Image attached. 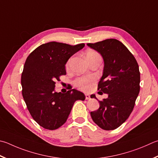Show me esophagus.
<instances>
[{
	"label": "esophagus",
	"instance_id": "esophagus-1",
	"mask_svg": "<svg viewBox=\"0 0 158 158\" xmlns=\"http://www.w3.org/2000/svg\"><path fill=\"white\" fill-rule=\"evenodd\" d=\"M85 99H90V94H85Z\"/></svg>",
	"mask_w": 158,
	"mask_h": 158
}]
</instances>
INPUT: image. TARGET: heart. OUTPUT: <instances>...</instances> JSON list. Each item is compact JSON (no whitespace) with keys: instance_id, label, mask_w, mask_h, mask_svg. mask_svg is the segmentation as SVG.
<instances>
[{"instance_id":"1","label":"heart","mask_w":158,"mask_h":158,"mask_svg":"<svg viewBox=\"0 0 158 158\" xmlns=\"http://www.w3.org/2000/svg\"><path fill=\"white\" fill-rule=\"evenodd\" d=\"M96 54H97V53L95 51L90 50L86 52V58L87 59H88L89 58H90V57L96 55ZM70 63V59L68 61L66 64V67L69 66ZM94 81H95V78H94V77H91V76L84 77H81V78L77 79L75 81V82H74V84H75L77 86L79 87V88H81L84 90L88 91L91 88L92 85H93Z\"/></svg>"}]
</instances>
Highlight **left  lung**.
I'll return each mask as SVG.
<instances>
[{
	"label": "left lung",
	"mask_w": 158,
	"mask_h": 158,
	"mask_svg": "<svg viewBox=\"0 0 158 158\" xmlns=\"http://www.w3.org/2000/svg\"><path fill=\"white\" fill-rule=\"evenodd\" d=\"M87 45L104 59V71L98 90L108 95L107 99L99 101V108L90 112V115L101 128L114 130L128 118L133 110L140 89L138 64L128 48L117 39ZM90 97L97 99L94 94Z\"/></svg>",
	"instance_id": "obj_1"
}]
</instances>
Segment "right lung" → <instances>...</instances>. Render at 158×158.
Segmentation results:
<instances>
[{
	"mask_svg": "<svg viewBox=\"0 0 158 158\" xmlns=\"http://www.w3.org/2000/svg\"><path fill=\"white\" fill-rule=\"evenodd\" d=\"M84 46L52 41L41 45L27 56L21 75L22 94L32 118L43 128L61 127L74 102L85 99L84 94L75 89L66 93L54 91L55 81L66 74L68 60Z\"/></svg>",
	"mask_w": 158,
	"mask_h": 158,
	"instance_id": "obj_1",
	"label": "right lung"
}]
</instances>
